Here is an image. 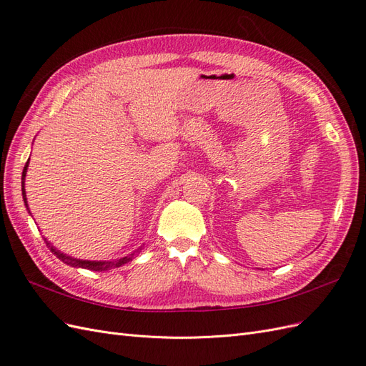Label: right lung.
Masks as SVG:
<instances>
[{"mask_svg":"<svg viewBox=\"0 0 366 366\" xmlns=\"http://www.w3.org/2000/svg\"><path fill=\"white\" fill-rule=\"evenodd\" d=\"M27 166H29V160L24 166V171H23V177H21V184H23V198H24V203L27 206V198H26V189H24V180H26V172H27ZM29 209V207H27ZM49 244V242H47ZM50 250L56 254V257L64 261L65 264L73 265V267H82V269H88V270H93V272H102V270H108V269H114V267H120V265H124L127 262H129L132 258H134V253L128 254V257H124L120 259H114V261H82V259H76V258H70L67 254L61 253L59 250L53 249L51 246H49Z\"/></svg>","mask_w":366,"mask_h":366,"instance_id":"right-lung-1","label":"right lung"}]
</instances>
